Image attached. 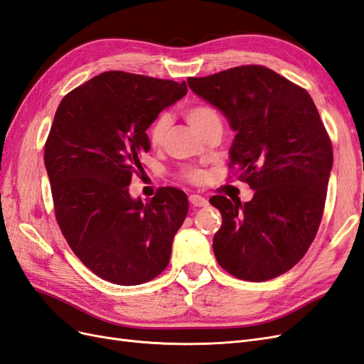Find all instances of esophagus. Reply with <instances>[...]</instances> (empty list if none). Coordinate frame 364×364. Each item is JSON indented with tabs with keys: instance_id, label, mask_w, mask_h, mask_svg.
Here are the masks:
<instances>
[{
	"instance_id": "1",
	"label": "esophagus",
	"mask_w": 364,
	"mask_h": 364,
	"mask_svg": "<svg viewBox=\"0 0 364 364\" xmlns=\"http://www.w3.org/2000/svg\"><path fill=\"white\" fill-rule=\"evenodd\" d=\"M189 201L193 207H205L207 204H209V201H207L204 196H201V195H191Z\"/></svg>"
}]
</instances>
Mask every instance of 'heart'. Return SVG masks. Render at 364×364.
Segmentation results:
<instances>
[{"instance_id": "obj_1", "label": "heart", "mask_w": 364, "mask_h": 364, "mask_svg": "<svg viewBox=\"0 0 364 364\" xmlns=\"http://www.w3.org/2000/svg\"><path fill=\"white\" fill-rule=\"evenodd\" d=\"M184 116L192 124V128L195 131H198L201 136L210 127H213V124L221 123V119L218 116V112L209 105H193L186 109ZM169 127H171V117L168 114H160V116L154 120V123L149 128V141L152 146H161ZM183 175L184 178H188L189 181H193V183H200L204 178L203 171H198V169H186Z\"/></svg>"}]
</instances>
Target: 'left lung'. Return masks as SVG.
Masks as SVG:
<instances>
[{
    "label": "left lung",
    "instance_id": "8db88e82",
    "mask_svg": "<svg viewBox=\"0 0 364 364\" xmlns=\"http://www.w3.org/2000/svg\"><path fill=\"white\" fill-rule=\"evenodd\" d=\"M196 96L236 132L230 166L255 191L247 203L210 198L223 215L218 264L250 282L277 277L304 257L323 215L332 146L306 90L262 65L189 77Z\"/></svg>",
    "mask_w": 364,
    "mask_h": 364
}]
</instances>
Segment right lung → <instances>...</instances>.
Returning <instances> with one entry per match:
<instances>
[{"mask_svg":"<svg viewBox=\"0 0 364 364\" xmlns=\"http://www.w3.org/2000/svg\"><path fill=\"white\" fill-rule=\"evenodd\" d=\"M186 92V82L105 71L59 103L44 152L56 221L82 264L108 282L140 285L169 264L188 196L161 188L143 203L129 184L151 149L146 129Z\"/></svg>","mask_w":364,"mask_h":364,"instance_id":"obj_1","label":"right lung"}]
</instances>
